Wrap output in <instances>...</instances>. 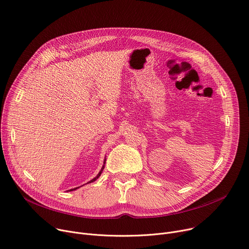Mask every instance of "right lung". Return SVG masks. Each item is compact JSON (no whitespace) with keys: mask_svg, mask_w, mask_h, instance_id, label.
Returning <instances> with one entry per match:
<instances>
[{"mask_svg":"<svg viewBox=\"0 0 249 249\" xmlns=\"http://www.w3.org/2000/svg\"><path fill=\"white\" fill-rule=\"evenodd\" d=\"M105 161H106V160H105ZM104 168H105V162H104V165H103V167H102V169H101V171H100V172H99V174H98V175H97V176H96V177H95V178H94V179H92V180H91V181H89V182H88V183H92V182H94V181H96V180H97V179H98V178H99V177H100V175H101V174H102V172H103V169H104ZM76 189H77V188H75V189H73V190H76ZM73 190H70V191H73Z\"/></svg>","mask_w":249,"mask_h":249,"instance_id":"1","label":"right lung"}]
</instances>
